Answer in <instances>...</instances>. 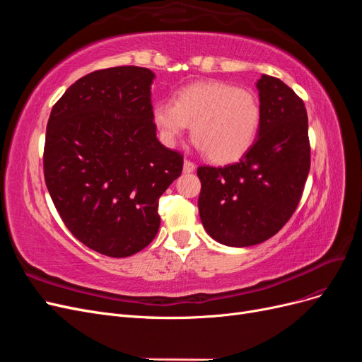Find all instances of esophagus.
Returning <instances> with one entry per match:
<instances>
[{"mask_svg": "<svg viewBox=\"0 0 362 362\" xmlns=\"http://www.w3.org/2000/svg\"><path fill=\"white\" fill-rule=\"evenodd\" d=\"M194 170V163H192L190 160H184V172L190 173Z\"/></svg>", "mask_w": 362, "mask_h": 362, "instance_id": "34e87169", "label": "esophagus"}]
</instances>
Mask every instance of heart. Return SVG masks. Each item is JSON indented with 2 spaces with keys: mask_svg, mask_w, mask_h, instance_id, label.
<instances>
[{
  "mask_svg": "<svg viewBox=\"0 0 362 362\" xmlns=\"http://www.w3.org/2000/svg\"><path fill=\"white\" fill-rule=\"evenodd\" d=\"M152 119L164 145L175 146L192 127L194 146L217 164L234 163L255 144L261 105L254 92L225 81H201L160 101Z\"/></svg>",
  "mask_w": 362,
  "mask_h": 362,
  "instance_id": "heart-1",
  "label": "heart"
}]
</instances>
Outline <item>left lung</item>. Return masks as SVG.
Returning <instances> with one entry per match:
<instances>
[{"instance_id": "1", "label": "left lung", "mask_w": 362, "mask_h": 362, "mask_svg": "<svg viewBox=\"0 0 362 362\" xmlns=\"http://www.w3.org/2000/svg\"><path fill=\"white\" fill-rule=\"evenodd\" d=\"M261 124L242 160L199 166V216L216 242L245 247L266 242L286 225L310 172L308 116L303 101L279 78L257 83Z\"/></svg>"}]
</instances>
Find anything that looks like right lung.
Returning a JSON list of instances; mask_svg holds the SVG:
<instances>
[{
	"instance_id": "right-lung-1",
	"label": "right lung",
	"mask_w": 362,
	"mask_h": 362,
	"mask_svg": "<svg viewBox=\"0 0 362 362\" xmlns=\"http://www.w3.org/2000/svg\"><path fill=\"white\" fill-rule=\"evenodd\" d=\"M146 68L95 71L54 104L43 173L62 221L103 255H134L156 238L158 199L182 170L152 119Z\"/></svg>"
}]
</instances>
